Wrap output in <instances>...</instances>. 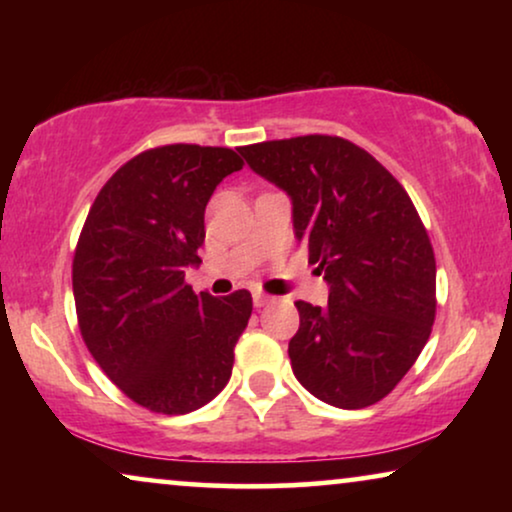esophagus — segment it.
I'll return each mask as SVG.
<instances>
[{"instance_id": "34e87169", "label": "esophagus", "mask_w": 512, "mask_h": 512, "mask_svg": "<svg viewBox=\"0 0 512 512\" xmlns=\"http://www.w3.org/2000/svg\"><path fill=\"white\" fill-rule=\"evenodd\" d=\"M272 300V296H268V293H263V291H254V305L256 307H265Z\"/></svg>"}]
</instances>
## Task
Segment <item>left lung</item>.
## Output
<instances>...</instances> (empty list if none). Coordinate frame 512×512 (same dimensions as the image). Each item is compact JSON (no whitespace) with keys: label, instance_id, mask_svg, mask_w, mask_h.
<instances>
[{"label":"left lung","instance_id":"left-lung-1","mask_svg":"<svg viewBox=\"0 0 512 512\" xmlns=\"http://www.w3.org/2000/svg\"><path fill=\"white\" fill-rule=\"evenodd\" d=\"M240 153L289 195L296 240L328 284L326 307L296 303L293 375L335 408L377 403L417 361L436 317V258L415 205L342 137L277 139Z\"/></svg>","mask_w":512,"mask_h":512}]
</instances>
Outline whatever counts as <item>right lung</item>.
I'll return each mask as SVG.
<instances>
[{
  "instance_id": "1",
  "label": "right lung",
  "mask_w": 512,
  "mask_h": 512,
  "mask_svg": "<svg viewBox=\"0 0 512 512\" xmlns=\"http://www.w3.org/2000/svg\"><path fill=\"white\" fill-rule=\"evenodd\" d=\"M233 149L170 144L128 160L97 193L76 244L72 284L81 335L109 380L132 401L186 415L212 401L233 373L251 293H193L205 207Z\"/></svg>"
}]
</instances>
